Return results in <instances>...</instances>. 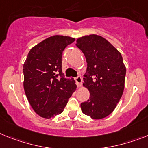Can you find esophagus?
<instances>
[{
    "instance_id": "34e87169",
    "label": "esophagus",
    "mask_w": 148,
    "mask_h": 148,
    "mask_svg": "<svg viewBox=\"0 0 148 148\" xmlns=\"http://www.w3.org/2000/svg\"><path fill=\"white\" fill-rule=\"evenodd\" d=\"M75 81L77 83V85L78 87H80L81 86L82 82H83V80H82V77L80 76H78L77 77H75Z\"/></svg>"
}]
</instances>
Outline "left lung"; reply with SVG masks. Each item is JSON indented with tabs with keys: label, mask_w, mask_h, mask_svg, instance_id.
Wrapping results in <instances>:
<instances>
[{
	"label": "left lung",
	"mask_w": 148,
	"mask_h": 148,
	"mask_svg": "<svg viewBox=\"0 0 148 148\" xmlns=\"http://www.w3.org/2000/svg\"><path fill=\"white\" fill-rule=\"evenodd\" d=\"M76 46L86 59L84 86L90 93L89 100L80 105L82 112L95 120L105 118L114 111L123 92L126 69L123 57L96 34L78 38Z\"/></svg>",
	"instance_id": "obj_1"
}]
</instances>
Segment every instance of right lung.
Listing matches in <instances>:
<instances>
[{"mask_svg":"<svg viewBox=\"0 0 148 148\" xmlns=\"http://www.w3.org/2000/svg\"><path fill=\"white\" fill-rule=\"evenodd\" d=\"M75 39L55 35L34 46L23 65L25 92L33 110L46 119L62 113L77 86L64 77L62 56L65 47Z\"/></svg>","mask_w":148,"mask_h":148,"instance_id":"add662e5","label":"right lung"}]
</instances>
